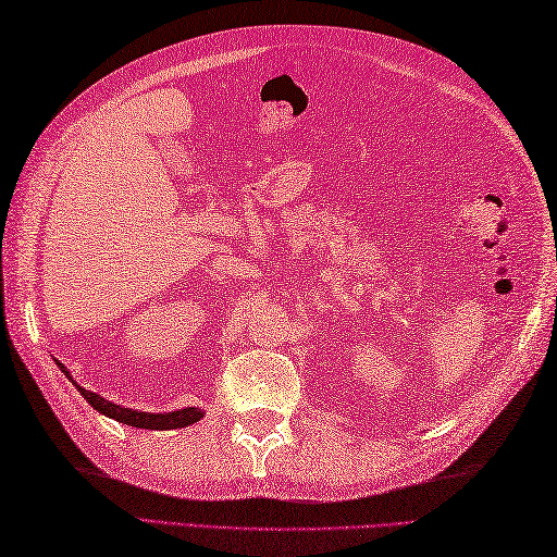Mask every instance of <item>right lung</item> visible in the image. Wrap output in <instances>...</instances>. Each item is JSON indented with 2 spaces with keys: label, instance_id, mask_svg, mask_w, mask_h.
Listing matches in <instances>:
<instances>
[{
  "label": "right lung",
  "instance_id": "add662e5",
  "mask_svg": "<svg viewBox=\"0 0 557 557\" xmlns=\"http://www.w3.org/2000/svg\"><path fill=\"white\" fill-rule=\"evenodd\" d=\"M59 369L64 371L66 377L69 371L64 369L62 363H59ZM74 383V381H71ZM76 385V383H74ZM78 393L83 395V399H88L90 407H96L100 413H104V417H110L114 421L120 423H126V425H134V429H156V431H168V429H184V425H191L196 421H200V417H203V411L196 409V407H186V409H180V411H170V413H150V411H134V409H124L120 405H112L110 399H104L96 393H90V389H83L81 385H76Z\"/></svg>",
  "mask_w": 557,
  "mask_h": 557
}]
</instances>
